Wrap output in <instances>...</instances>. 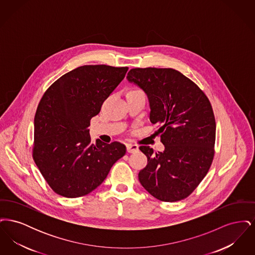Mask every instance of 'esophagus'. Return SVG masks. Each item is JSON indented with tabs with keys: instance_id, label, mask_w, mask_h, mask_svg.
Returning a JSON list of instances; mask_svg holds the SVG:
<instances>
[{
	"instance_id": "obj_1",
	"label": "esophagus",
	"mask_w": 255,
	"mask_h": 255,
	"mask_svg": "<svg viewBox=\"0 0 255 255\" xmlns=\"http://www.w3.org/2000/svg\"><path fill=\"white\" fill-rule=\"evenodd\" d=\"M126 148H127L128 153H134L138 150V146L135 145V144H131V143H128L126 145Z\"/></svg>"
}]
</instances>
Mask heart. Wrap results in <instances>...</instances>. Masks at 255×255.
Listing matches in <instances>:
<instances>
[{
  "label": "heart",
  "mask_w": 255,
  "mask_h": 255,
  "mask_svg": "<svg viewBox=\"0 0 255 255\" xmlns=\"http://www.w3.org/2000/svg\"><path fill=\"white\" fill-rule=\"evenodd\" d=\"M130 92H141L140 90H136V89H134V90H132V91H130Z\"/></svg>",
  "instance_id": "obj_1"
}]
</instances>
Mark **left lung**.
<instances>
[{"mask_svg":"<svg viewBox=\"0 0 255 255\" xmlns=\"http://www.w3.org/2000/svg\"><path fill=\"white\" fill-rule=\"evenodd\" d=\"M127 80L145 93L150 122L159 126L164 145L157 153L150 146L139 147L147 157L139 182L158 200H182L203 181L213 159L216 123L211 104L198 86L173 69H132Z\"/></svg>","mask_w":255,"mask_h":255,"instance_id":"obj_1","label":"left lung"}]
</instances>
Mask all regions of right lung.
<instances>
[{
	"label": "right lung",
	"mask_w": 255,
	"mask_h": 255,
	"mask_svg": "<svg viewBox=\"0 0 255 255\" xmlns=\"http://www.w3.org/2000/svg\"><path fill=\"white\" fill-rule=\"evenodd\" d=\"M127 71L106 65L78 67L44 94L34 118L33 158L55 193L89 194L125 155L126 147L118 141L93 144L89 126Z\"/></svg>",
	"instance_id": "obj_1"
}]
</instances>
